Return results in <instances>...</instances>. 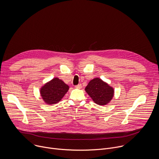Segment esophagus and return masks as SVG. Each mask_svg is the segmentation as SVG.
Returning <instances> with one entry per match:
<instances>
[{"label": "esophagus", "mask_w": 159, "mask_h": 159, "mask_svg": "<svg viewBox=\"0 0 159 159\" xmlns=\"http://www.w3.org/2000/svg\"><path fill=\"white\" fill-rule=\"evenodd\" d=\"M75 87L77 88V89H81V88H82V85H81L80 84H78V85H75Z\"/></svg>", "instance_id": "obj_1"}]
</instances>
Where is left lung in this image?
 Masks as SVG:
<instances>
[{"instance_id":"left-lung-1","label":"left lung","mask_w":159,"mask_h":159,"mask_svg":"<svg viewBox=\"0 0 159 159\" xmlns=\"http://www.w3.org/2000/svg\"><path fill=\"white\" fill-rule=\"evenodd\" d=\"M85 90L93 101L100 106L108 104L115 93L114 89L99 78L90 80L85 88Z\"/></svg>"}]
</instances>
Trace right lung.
Returning a JSON list of instances; mask_svg holds the SVG:
<instances>
[{
  "mask_svg": "<svg viewBox=\"0 0 159 159\" xmlns=\"http://www.w3.org/2000/svg\"><path fill=\"white\" fill-rule=\"evenodd\" d=\"M69 89V85L55 77L43 85L39 92L44 102L50 105L60 102Z\"/></svg>",
  "mask_w": 159,
  "mask_h": 159,
  "instance_id": "add662e5",
  "label": "right lung"
}]
</instances>
